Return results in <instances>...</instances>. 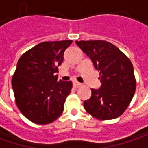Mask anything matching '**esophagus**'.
I'll use <instances>...</instances> for the list:
<instances>
[{"label": "esophagus", "instance_id": "34e87169", "mask_svg": "<svg viewBox=\"0 0 148 148\" xmlns=\"http://www.w3.org/2000/svg\"><path fill=\"white\" fill-rule=\"evenodd\" d=\"M72 83H73V86H74V87H76V88L82 86V83H80L79 82L76 81V80H75V81H73V82H72Z\"/></svg>", "mask_w": 148, "mask_h": 148}]
</instances>
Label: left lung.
Returning <instances> with one entry per match:
<instances>
[{
  "instance_id": "left-lung-1",
  "label": "left lung",
  "mask_w": 148,
  "mask_h": 148,
  "mask_svg": "<svg viewBox=\"0 0 148 148\" xmlns=\"http://www.w3.org/2000/svg\"><path fill=\"white\" fill-rule=\"evenodd\" d=\"M78 47L100 71V89H91L85 110L99 120L114 119L126 111L136 90V78L129 58L113 44L105 41H76Z\"/></svg>"
}]
</instances>
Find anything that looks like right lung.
I'll return each mask as SVG.
<instances>
[{
	"mask_svg": "<svg viewBox=\"0 0 148 148\" xmlns=\"http://www.w3.org/2000/svg\"><path fill=\"white\" fill-rule=\"evenodd\" d=\"M71 43V40L41 42L20 57L11 84L16 106L31 122L50 124L63 112L72 82L58 81L55 73Z\"/></svg>",
	"mask_w": 148,
	"mask_h": 148,
	"instance_id": "obj_1",
	"label": "right lung"
}]
</instances>
